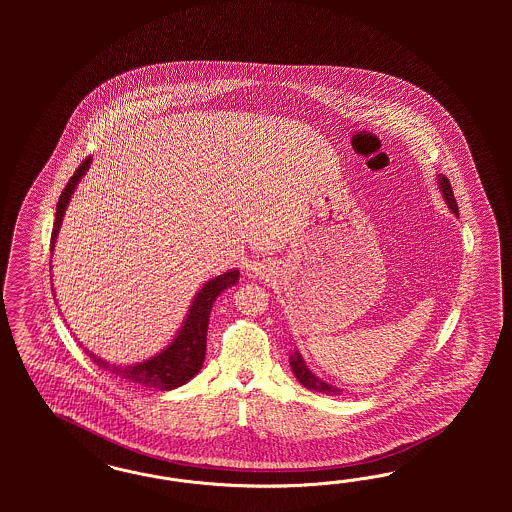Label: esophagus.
I'll list each match as a JSON object with an SVG mask.
<instances>
[{
	"label": "esophagus",
	"mask_w": 512,
	"mask_h": 512,
	"mask_svg": "<svg viewBox=\"0 0 512 512\" xmlns=\"http://www.w3.org/2000/svg\"><path fill=\"white\" fill-rule=\"evenodd\" d=\"M255 270H257V268H255Z\"/></svg>",
	"instance_id": "34e87169"
}]
</instances>
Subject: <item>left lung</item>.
Returning a JSON list of instances; mask_svg holds the SVG:
<instances>
[{"label": "left lung", "mask_w": 512, "mask_h": 512, "mask_svg": "<svg viewBox=\"0 0 512 512\" xmlns=\"http://www.w3.org/2000/svg\"><path fill=\"white\" fill-rule=\"evenodd\" d=\"M437 186H439V191H441V195H443V199H445V204L449 206L450 212H452L454 216H458V204H456V199H454V193H452L449 180L439 174V176H437ZM289 364H291V370L295 373V377L302 387L310 388V390H315V392H321V394H326V396H340V388L326 383V381L319 379L315 373L311 372L310 368L306 366L304 358L300 355V351H295V353L291 355Z\"/></svg>", "instance_id": "8db88e82"}]
</instances>
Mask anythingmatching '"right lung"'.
Here are the masks:
<instances>
[{
	"label": "right lung",
	"instance_id": "right-lung-1",
	"mask_svg": "<svg viewBox=\"0 0 512 512\" xmlns=\"http://www.w3.org/2000/svg\"><path fill=\"white\" fill-rule=\"evenodd\" d=\"M90 165H92V157L84 159L60 195V201L56 206L52 238H50L52 251H54L56 238L62 229L65 210L71 202L78 182L88 172ZM238 279H240V272L236 268L221 274V276H216V278L208 279L193 298V302L187 310L186 319L180 326V330L176 332V336L172 338L171 343L165 349L155 353L154 357L146 358L142 362H135V364H127V366L110 364L103 358L95 357L86 349L88 357L92 358L93 364H97L101 370H107L112 375L125 379L129 383L140 385V387L172 390V388L186 385L189 379H193L197 373L201 372L202 362L206 357V332H208L212 306H214L217 296L221 295L225 289L236 285Z\"/></svg>",
	"mask_w": 512,
	"mask_h": 512
}]
</instances>
